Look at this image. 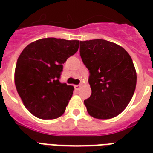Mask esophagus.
Segmentation results:
<instances>
[{
    "label": "esophagus",
    "instance_id": "esophagus-1",
    "mask_svg": "<svg viewBox=\"0 0 153 153\" xmlns=\"http://www.w3.org/2000/svg\"><path fill=\"white\" fill-rule=\"evenodd\" d=\"M81 85H80V84H79V85H75V86H74V89H75V90H76V91H79V89L81 88Z\"/></svg>",
    "mask_w": 153,
    "mask_h": 153
}]
</instances>
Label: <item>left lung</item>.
Segmentation results:
<instances>
[{
  "mask_svg": "<svg viewBox=\"0 0 153 153\" xmlns=\"http://www.w3.org/2000/svg\"><path fill=\"white\" fill-rule=\"evenodd\" d=\"M80 56L89 70L91 97L84 101L94 118L109 119L120 114L133 98L137 73L128 53L105 39L80 41Z\"/></svg>",
  "mask_w": 153,
  "mask_h": 153,
  "instance_id": "obj_1",
  "label": "left lung"
}]
</instances>
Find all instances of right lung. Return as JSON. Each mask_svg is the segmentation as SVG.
I'll use <instances>...</instances> for the list:
<instances>
[{
    "label": "right lung",
    "mask_w": 153,
    "mask_h": 153,
    "mask_svg": "<svg viewBox=\"0 0 153 153\" xmlns=\"http://www.w3.org/2000/svg\"><path fill=\"white\" fill-rule=\"evenodd\" d=\"M79 40L45 38L32 42L18 58L15 85L27 109L40 119L65 112L74 86L59 81L62 64L78 51Z\"/></svg>",
    "instance_id": "obj_1"
}]
</instances>
